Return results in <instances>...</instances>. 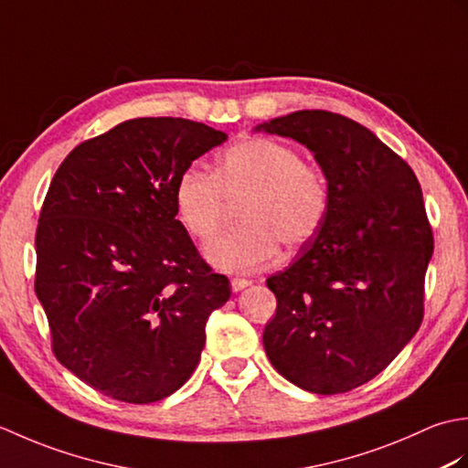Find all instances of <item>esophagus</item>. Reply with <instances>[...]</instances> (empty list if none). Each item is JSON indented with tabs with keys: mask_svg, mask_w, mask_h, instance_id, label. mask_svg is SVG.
Segmentation results:
<instances>
[{
	"mask_svg": "<svg viewBox=\"0 0 468 468\" xmlns=\"http://www.w3.org/2000/svg\"><path fill=\"white\" fill-rule=\"evenodd\" d=\"M251 282L250 280H243V277H233L231 280V290L233 293H239L241 290H245V287H250Z\"/></svg>",
	"mask_w": 468,
	"mask_h": 468,
	"instance_id": "34e87169",
	"label": "esophagus"
}]
</instances>
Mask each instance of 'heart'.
<instances>
[{
  "label": "heart",
  "instance_id": "obj_1",
  "mask_svg": "<svg viewBox=\"0 0 468 468\" xmlns=\"http://www.w3.org/2000/svg\"><path fill=\"white\" fill-rule=\"evenodd\" d=\"M239 198L237 225L207 245V261L221 271L250 273L287 250H300L320 231L330 186L320 168L303 163L292 144L275 138H250L217 156L213 175L188 166L175 183L178 223L197 241L215 233L223 198Z\"/></svg>",
  "mask_w": 468,
  "mask_h": 468
}]
</instances>
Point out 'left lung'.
Wrapping results in <instances>:
<instances>
[{
  "mask_svg": "<svg viewBox=\"0 0 468 468\" xmlns=\"http://www.w3.org/2000/svg\"><path fill=\"white\" fill-rule=\"evenodd\" d=\"M255 133L303 144L330 186L320 231L271 275L277 297L263 347L285 380L340 394L372 380L419 332L434 241L419 178L350 118L297 111Z\"/></svg>",
  "mask_w": 468,
  "mask_h": 468,
  "instance_id": "obj_1",
  "label": "left lung"
}]
</instances>
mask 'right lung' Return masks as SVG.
<instances>
[{"mask_svg":"<svg viewBox=\"0 0 468 468\" xmlns=\"http://www.w3.org/2000/svg\"><path fill=\"white\" fill-rule=\"evenodd\" d=\"M227 134L134 118L56 171L36 233V293L59 364L114 400L148 404L198 364L208 315L231 297L175 213V183Z\"/></svg>","mask_w":468,"mask_h":468,"instance_id":"obj_1","label":"right lung"}]
</instances>
